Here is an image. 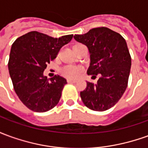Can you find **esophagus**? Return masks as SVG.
I'll return each mask as SVG.
<instances>
[{
    "label": "esophagus",
    "instance_id": "1",
    "mask_svg": "<svg viewBox=\"0 0 148 148\" xmlns=\"http://www.w3.org/2000/svg\"><path fill=\"white\" fill-rule=\"evenodd\" d=\"M67 82L69 83H75L77 80H75V79H67Z\"/></svg>",
    "mask_w": 148,
    "mask_h": 148
}]
</instances>
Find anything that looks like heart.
<instances>
[{
	"label": "heart",
	"mask_w": 148,
	"mask_h": 148,
	"mask_svg": "<svg viewBox=\"0 0 148 148\" xmlns=\"http://www.w3.org/2000/svg\"><path fill=\"white\" fill-rule=\"evenodd\" d=\"M82 45V44H76L74 47H78V46ZM81 71H82V69L79 66H73V65H67V66H63L61 71L62 74L66 77H70V78H74V77H76L78 74H80Z\"/></svg>",
	"instance_id": "heart-1"
}]
</instances>
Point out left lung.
Segmentation results:
<instances>
[{"label":"left lung","instance_id":"left-lung-1","mask_svg":"<svg viewBox=\"0 0 148 148\" xmlns=\"http://www.w3.org/2000/svg\"><path fill=\"white\" fill-rule=\"evenodd\" d=\"M75 40L86 46L90 54L87 74L99 79L96 84L86 82L80 93L87 108L103 112L114 106L126 90L132 59L125 39L108 27L93 28L83 35H75Z\"/></svg>","mask_w":148,"mask_h":148}]
</instances>
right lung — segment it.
I'll list each match as a JSON object with an SVG mask.
<instances>
[{"label":"right lung","mask_w":148,"mask_h":148,"mask_svg":"<svg viewBox=\"0 0 148 148\" xmlns=\"http://www.w3.org/2000/svg\"><path fill=\"white\" fill-rule=\"evenodd\" d=\"M72 38L73 35L53 38L33 31L12 43L9 74L18 97L31 110L44 112L57 106L66 80L58 74L47 78L43 71Z\"/></svg>","instance_id":"1"}]
</instances>
